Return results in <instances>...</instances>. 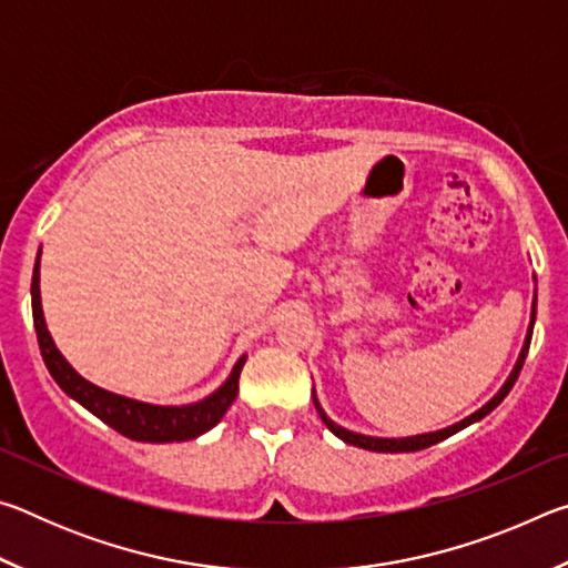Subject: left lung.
Here are the masks:
<instances>
[{"mask_svg":"<svg viewBox=\"0 0 568 568\" xmlns=\"http://www.w3.org/2000/svg\"><path fill=\"white\" fill-rule=\"evenodd\" d=\"M534 323H536V295H534V305H531V323H528L526 343H524V348H521V355H518V361H516V365H514L511 376H508V381L504 383L501 390H498L496 396H494L491 400H488L484 408H478L476 413H470L468 418H464L460 423H456V426H448V428H444V430H436V434H420V436H410V438H373V436L353 434V430L338 426V423H333L328 416H325V410L321 408V403H318V398H315V396H313V403H315V408H318L323 423H325V426H328V430H333V434L338 436L341 440H345V444L358 446V448H365V450H378V454H408V450H423V448H428V446L438 444V440H444V438H448V436L458 434L460 428L470 426V423H476V420H480L484 416H488V413H491V410L498 406V403H501V400L508 396V390L514 388V383H516V378H518V373H521V368H524V361H526L528 345H531Z\"/></svg>","mask_w":568,"mask_h":568,"instance_id":"left-lung-1","label":"left lung"}]
</instances>
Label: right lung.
<instances>
[{
    "label": "right lung",
    "instance_id": "add662e5",
    "mask_svg": "<svg viewBox=\"0 0 568 568\" xmlns=\"http://www.w3.org/2000/svg\"><path fill=\"white\" fill-rule=\"evenodd\" d=\"M32 318L44 365L52 373L57 386L80 403V406L94 413L100 420L108 423L110 428L132 440H142V444H172V440H190L203 436L205 430L217 426L220 418L230 408V403L237 396V378L245 365V355L235 363L233 373H230L227 381L213 396H207L200 403H190V406H152V403L124 398L118 396V393L98 388L94 383L84 381L64 361V355L57 351L52 335L47 331L40 301V263L34 265L32 275Z\"/></svg>",
    "mask_w": 568,
    "mask_h": 568
}]
</instances>
